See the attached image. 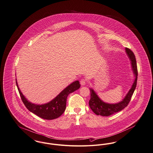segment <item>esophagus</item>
<instances>
[{
  "mask_svg": "<svg viewBox=\"0 0 153 153\" xmlns=\"http://www.w3.org/2000/svg\"><path fill=\"white\" fill-rule=\"evenodd\" d=\"M80 84H81V85H85L86 84V81L84 79H81L80 80Z\"/></svg>",
  "mask_w": 153,
  "mask_h": 153,
  "instance_id": "obj_1",
  "label": "esophagus"
}]
</instances>
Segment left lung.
<instances>
[{
  "mask_svg": "<svg viewBox=\"0 0 153 153\" xmlns=\"http://www.w3.org/2000/svg\"><path fill=\"white\" fill-rule=\"evenodd\" d=\"M126 53L129 58L131 63L132 70L135 78L131 89L129 90L126 97L121 102L117 103H108L100 99L98 95L92 88H90L91 99L89 101V106L93 112L97 115L102 116H109L117 113L127 106L130 102L131 97L135 91L137 79V64L134 53L128 48H126Z\"/></svg>",
  "mask_w": 153,
  "mask_h": 153,
  "instance_id": "8db88e82",
  "label": "left lung"
}]
</instances>
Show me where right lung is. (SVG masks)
Here are the masks:
<instances>
[{
  "instance_id": "obj_1",
  "label": "right lung",
  "mask_w": 153,
  "mask_h": 153,
  "mask_svg": "<svg viewBox=\"0 0 153 153\" xmlns=\"http://www.w3.org/2000/svg\"><path fill=\"white\" fill-rule=\"evenodd\" d=\"M16 84L20 97L26 108L36 116L45 120H54L60 117L66 109V99L69 94L80 87L79 81H74L50 102L45 104L37 105L31 103L24 97L18 87L17 80Z\"/></svg>"
}]
</instances>
